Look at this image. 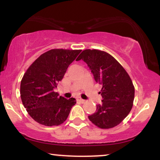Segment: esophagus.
Instances as JSON below:
<instances>
[{"label": "esophagus", "mask_w": 160, "mask_h": 160, "mask_svg": "<svg viewBox=\"0 0 160 160\" xmlns=\"http://www.w3.org/2000/svg\"><path fill=\"white\" fill-rule=\"evenodd\" d=\"M78 100L80 102H81V103H84V102H85V100H84V99L81 98H78Z\"/></svg>", "instance_id": "34e87169"}]
</instances>
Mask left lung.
I'll use <instances>...</instances> for the list:
<instances>
[{
  "mask_svg": "<svg viewBox=\"0 0 160 160\" xmlns=\"http://www.w3.org/2000/svg\"><path fill=\"white\" fill-rule=\"evenodd\" d=\"M87 64L95 80L102 84V103L89 115L92 123L101 128H111L120 124L132 110L135 97L132 81L122 66L113 56L98 49H85L77 61Z\"/></svg>",
  "mask_w": 160,
  "mask_h": 160,
  "instance_id": "left-lung-1",
  "label": "left lung"
}]
</instances>
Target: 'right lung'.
<instances>
[{
  "label": "right lung",
  "instance_id": "add662e5",
  "mask_svg": "<svg viewBox=\"0 0 160 160\" xmlns=\"http://www.w3.org/2000/svg\"><path fill=\"white\" fill-rule=\"evenodd\" d=\"M81 50L54 49L40 56L28 68L20 85L22 104L38 123L58 126L67 120L76 99L58 96L55 89Z\"/></svg>",
  "mask_w": 160,
  "mask_h": 160
}]
</instances>
